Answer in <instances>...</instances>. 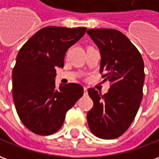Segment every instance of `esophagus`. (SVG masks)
Returning <instances> with one entry per match:
<instances>
[{"mask_svg": "<svg viewBox=\"0 0 159 159\" xmlns=\"http://www.w3.org/2000/svg\"><path fill=\"white\" fill-rule=\"evenodd\" d=\"M87 93H88L87 88H86V87H84V95H87Z\"/></svg>", "mask_w": 159, "mask_h": 159, "instance_id": "obj_1", "label": "esophagus"}]
</instances>
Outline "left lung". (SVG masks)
<instances>
[{"mask_svg": "<svg viewBox=\"0 0 159 159\" xmlns=\"http://www.w3.org/2000/svg\"><path fill=\"white\" fill-rule=\"evenodd\" d=\"M87 34L101 54L100 74L111 83L104 95L89 89L93 107L87 113L89 129L98 138L114 139L128 129L143 98L144 64L128 37L112 29H91Z\"/></svg>", "mask_w": 159, "mask_h": 159, "instance_id": "obj_1", "label": "left lung"}]
</instances>
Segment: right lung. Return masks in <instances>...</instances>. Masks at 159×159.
I'll return each mask as SVG.
<instances>
[{"label": "right lung", "instance_id": "obj_1", "mask_svg": "<svg viewBox=\"0 0 159 159\" xmlns=\"http://www.w3.org/2000/svg\"><path fill=\"white\" fill-rule=\"evenodd\" d=\"M85 27L48 26L37 31L20 48L13 69L12 94L17 114L30 131L48 136L57 132L66 112L84 95L77 84L55 83L57 69L63 68L64 57L86 32Z\"/></svg>", "mask_w": 159, "mask_h": 159}]
</instances>
